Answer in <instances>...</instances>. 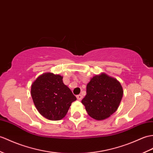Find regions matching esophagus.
<instances>
[{
  "instance_id": "1",
  "label": "esophagus",
  "mask_w": 153,
  "mask_h": 153,
  "mask_svg": "<svg viewBox=\"0 0 153 153\" xmlns=\"http://www.w3.org/2000/svg\"><path fill=\"white\" fill-rule=\"evenodd\" d=\"M76 97H77V100H81V99L83 98V96L81 95V94H78V95H77V96H76Z\"/></svg>"
}]
</instances>
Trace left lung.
Listing matches in <instances>:
<instances>
[{
	"label": "left lung",
	"instance_id": "obj_1",
	"mask_svg": "<svg viewBox=\"0 0 153 153\" xmlns=\"http://www.w3.org/2000/svg\"><path fill=\"white\" fill-rule=\"evenodd\" d=\"M123 95L121 85L105 74L93 77L87 85V94L81 100L93 119L108 118L118 109Z\"/></svg>",
	"mask_w": 153,
	"mask_h": 153
}]
</instances>
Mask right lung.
<instances>
[{
  "label": "right lung",
  "instance_id": "obj_1",
  "mask_svg": "<svg viewBox=\"0 0 153 153\" xmlns=\"http://www.w3.org/2000/svg\"><path fill=\"white\" fill-rule=\"evenodd\" d=\"M31 96L39 113L52 120L64 118L77 99L63 83L62 77L52 73L42 74L34 81L31 86Z\"/></svg>",
  "mask_w": 153,
  "mask_h": 153
}]
</instances>
